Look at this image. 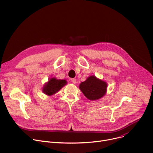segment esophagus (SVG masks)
Instances as JSON below:
<instances>
[{
    "label": "esophagus",
    "instance_id": "34e87169",
    "mask_svg": "<svg viewBox=\"0 0 153 153\" xmlns=\"http://www.w3.org/2000/svg\"><path fill=\"white\" fill-rule=\"evenodd\" d=\"M71 82H72L73 83H76V79H71Z\"/></svg>",
    "mask_w": 153,
    "mask_h": 153
}]
</instances>
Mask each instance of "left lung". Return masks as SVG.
<instances>
[{
  "label": "left lung",
  "mask_w": 153,
  "mask_h": 153,
  "mask_svg": "<svg viewBox=\"0 0 153 153\" xmlns=\"http://www.w3.org/2000/svg\"><path fill=\"white\" fill-rule=\"evenodd\" d=\"M107 83L94 76H91L82 82L79 89L85 96L90 100H96L102 98L106 93Z\"/></svg>",
  "instance_id": "obj_1"
}]
</instances>
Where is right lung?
Wrapping results in <instances>:
<instances>
[{
    "label": "right lung",
    "instance_id": "obj_1",
    "mask_svg": "<svg viewBox=\"0 0 153 153\" xmlns=\"http://www.w3.org/2000/svg\"><path fill=\"white\" fill-rule=\"evenodd\" d=\"M65 80L57 79L55 77L51 78L43 87V92L46 95L52 96L59 91L63 86L67 84Z\"/></svg>",
    "mask_w": 153,
    "mask_h": 153
}]
</instances>
